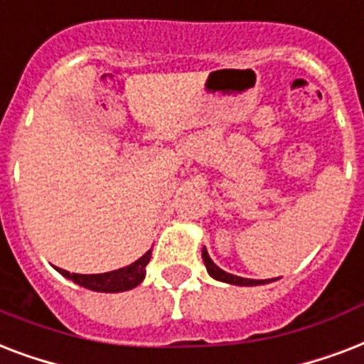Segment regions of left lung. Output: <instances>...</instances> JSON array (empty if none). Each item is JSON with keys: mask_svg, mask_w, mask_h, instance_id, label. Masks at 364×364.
<instances>
[{"mask_svg": "<svg viewBox=\"0 0 364 364\" xmlns=\"http://www.w3.org/2000/svg\"><path fill=\"white\" fill-rule=\"evenodd\" d=\"M203 262H205V266H207L208 273L213 275L214 279H218V281H224V283H232V284H241V287H250V284H264L269 283V279H245V277H237V275H232V273L224 272L220 267L216 266L213 260H210V256H208L207 249H203Z\"/></svg>", "mask_w": 364, "mask_h": 364, "instance_id": "1", "label": "left lung"}]
</instances>
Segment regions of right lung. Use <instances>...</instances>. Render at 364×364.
Segmentation results:
<instances>
[{
	"label": "right lung",
	"instance_id": "right-lung-1",
	"mask_svg": "<svg viewBox=\"0 0 364 364\" xmlns=\"http://www.w3.org/2000/svg\"><path fill=\"white\" fill-rule=\"evenodd\" d=\"M151 258V250H148L142 258H138L134 264L127 267H121V269H115V272L108 273H97V275H80V273H70L66 269H60L58 272L64 275V277L72 279L74 283L81 284L89 290H97V292H123V290L134 289L136 284H140L146 277V266Z\"/></svg>",
	"mask_w": 364,
	"mask_h": 364
}]
</instances>
